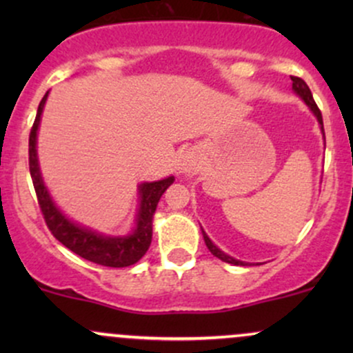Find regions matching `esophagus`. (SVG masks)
Wrapping results in <instances>:
<instances>
[{"instance_id":"1","label":"esophagus","mask_w":353,"mask_h":353,"mask_svg":"<svg viewBox=\"0 0 353 353\" xmlns=\"http://www.w3.org/2000/svg\"><path fill=\"white\" fill-rule=\"evenodd\" d=\"M177 168H179V172H184V174H189V172L196 171V168H197V156L194 152L185 151L181 156Z\"/></svg>"}]
</instances>
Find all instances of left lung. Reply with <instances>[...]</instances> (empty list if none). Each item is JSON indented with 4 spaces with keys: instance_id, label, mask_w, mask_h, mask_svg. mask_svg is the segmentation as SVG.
Instances as JSON below:
<instances>
[{
    "instance_id": "8db88e82",
    "label": "left lung",
    "mask_w": 353,
    "mask_h": 353,
    "mask_svg": "<svg viewBox=\"0 0 353 353\" xmlns=\"http://www.w3.org/2000/svg\"><path fill=\"white\" fill-rule=\"evenodd\" d=\"M290 79H292V89H294L295 94H297L299 98H301V99L303 101V103H305L307 106H309L310 111L314 112V116L317 117L319 125H320V131H322L323 141H325V132H323V121H322V114H320V109L317 108V104H315L314 98H312V92H310L309 86H307V84H305V81L301 79V78H295V76H290ZM201 230H202V237H204V242H205V245H208V249L210 250V254L216 255V257H217V259H221V261L228 262V264H234V265H247V262L237 261V259L230 257L229 254L222 252V250L219 249V247H217L216 244H214L212 241H210L208 234L204 232V229L201 228Z\"/></svg>"
}]
</instances>
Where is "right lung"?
Returning <instances> with one entry per match:
<instances>
[{"label":"right lung","instance_id":"obj_1","mask_svg":"<svg viewBox=\"0 0 353 353\" xmlns=\"http://www.w3.org/2000/svg\"><path fill=\"white\" fill-rule=\"evenodd\" d=\"M48 94L50 91L44 94L39 103L34 124L30 132V172L46 225L61 244L66 245L68 249L86 261L106 267H128L136 264L137 261L143 259V255L148 252L149 245H151L154 212H156L161 196L174 182V176L164 177L161 181L141 182L137 185L139 208L136 212L134 228L128 236H104L86 225H79L78 222L71 221L52 201L50 190L43 181L41 169H39L36 144H38V129Z\"/></svg>","mask_w":353,"mask_h":353}]
</instances>
